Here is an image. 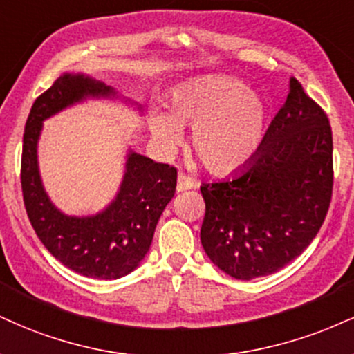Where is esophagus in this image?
I'll return each instance as SVG.
<instances>
[{
  "label": "esophagus",
  "instance_id": "1",
  "mask_svg": "<svg viewBox=\"0 0 354 354\" xmlns=\"http://www.w3.org/2000/svg\"><path fill=\"white\" fill-rule=\"evenodd\" d=\"M196 186V181L191 176H186L185 173L178 174V191H185V189H191Z\"/></svg>",
  "mask_w": 354,
  "mask_h": 354
}]
</instances>
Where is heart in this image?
<instances>
[{
  "mask_svg": "<svg viewBox=\"0 0 354 354\" xmlns=\"http://www.w3.org/2000/svg\"><path fill=\"white\" fill-rule=\"evenodd\" d=\"M266 123L263 100L229 75H207L174 88L168 113H150V130L165 151L183 143L181 127H193V150L216 174L239 171L254 158Z\"/></svg>",
  "mask_w": 354,
  "mask_h": 354,
  "instance_id": "obj_1",
  "label": "heart"
}]
</instances>
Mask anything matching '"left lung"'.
Segmentation results:
<instances>
[{
    "label": "left lung",
    "instance_id": "left-lung-1",
    "mask_svg": "<svg viewBox=\"0 0 354 354\" xmlns=\"http://www.w3.org/2000/svg\"><path fill=\"white\" fill-rule=\"evenodd\" d=\"M331 189L330 122L292 77L254 158L227 180L203 183L204 252L237 280L275 274L320 231Z\"/></svg>",
    "mask_w": 354,
    "mask_h": 354
}]
</instances>
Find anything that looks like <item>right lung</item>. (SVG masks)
I'll use <instances>...</instances> for the list:
<instances>
[{"label": "right lung", "mask_w": 354, "mask_h": 354, "mask_svg": "<svg viewBox=\"0 0 354 354\" xmlns=\"http://www.w3.org/2000/svg\"><path fill=\"white\" fill-rule=\"evenodd\" d=\"M117 97V92L100 80L84 74H62L32 104L21 158L24 206L37 237L67 269L102 280L129 275L143 261L161 212L176 191V168L130 150L113 201L93 216H67L54 206L42 186L37 142L42 122L61 110L85 99Z\"/></svg>", "instance_id": "obj_1"}]
</instances>
